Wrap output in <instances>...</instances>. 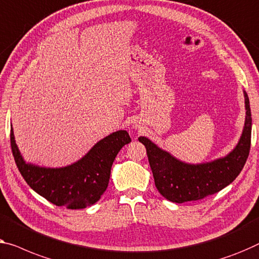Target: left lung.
<instances>
[{
  "mask_svg": "<svg viewBox=\"0 0 259 259\" xmlns=\"http://www.w3.org/2000/svg\"><path fill=\"white\" fill-rule=\"evenodd\" d=\"M244 98L246 116L240 142L228 156L211 163L185 164L146 137L138 138L146 148L154 185L165 199L177 203L196 201L220 192L236 179L248 159L251 145L252 119L246 93Z\"/></svg>",
  "mask_w": 259,
  "mask_h": 259,
  "instance_id": "obj_1",
  "label": "left lung"
}]
</instances>
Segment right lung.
I'll return each instance as SVG.
<instances>
[{
	"label": "right lung",
	"mask_w": 259,
	"mask_h": 259,
	"mask_svg": "<svg viewBox=\"0 0 259 259\" xmlns=\"http://www.w3.org/2000/svg\"><path fill=\"white\" fill-rule=\"evenodd\" d=\"M130 142L129 134L119 130L96 143L76 163L66 167L46 168L23 160L13 128L10 129L11 150L23 178L48 201L68 209H83L99 201L108 187L115 157Z\"/></svg>",
	"instance_id": "add662e5"
}]
</instances>
